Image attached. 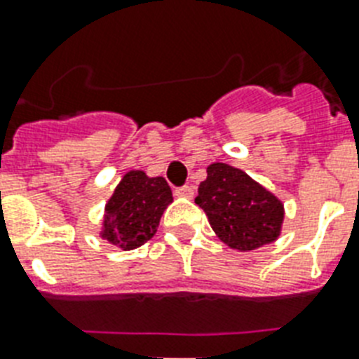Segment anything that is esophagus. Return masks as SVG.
Segmentation results:
<instances>
[{
	"mask_svg": "<svg viewBox=\"0 0 359 359\" xmlns=\"http://www.w3.org/2000/svg\"><path fill=\"white\" fill-rule=\"evenodd\" d=\"M175 195L177 197H184V199H191L194 197V188L191 186H180V188L175 189Z\"/></svg>",
	"mask_w": 359,
	"mask_h": 359,
	"instance_id": "1",
	"label": "esophagus"
}]
</instances>
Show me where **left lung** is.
I'll use <instances>...</instances> for the list:
<instances>
[{"label": "left lung", "instance_id": "8db88e82", "mask_svg": "<svg viewBox=\"0 0 359 359\" xmlns=\"http://www.w3.org/2000/svg\"><path fill=\"white\" fill-rule=\"evenodd\" d=\"M199 184L195 203L210 226L230 249L255 250L275 241L284 221V206L264 186L229 164H212Z\"/></svg>", "mask_w": 359, "mask_h": 359}]
</instances>
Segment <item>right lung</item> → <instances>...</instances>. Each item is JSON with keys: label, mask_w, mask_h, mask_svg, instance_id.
<instances>
[{"label": "right lung", "mask_w": 359, "mask_h": 359, "mask_svg": "<svg viewBox=\"0 0 359 359\" xmlns=\"http://www.w3.org/2000/svg\"><path fill=\"white\" fill-rule=\"evenodd\" d=\"M173 195L165 179H149L144 171H129L104 206L103 236L125 250L149 241Z\"/></svg>", "instance_id": "1"}]
</instances>
